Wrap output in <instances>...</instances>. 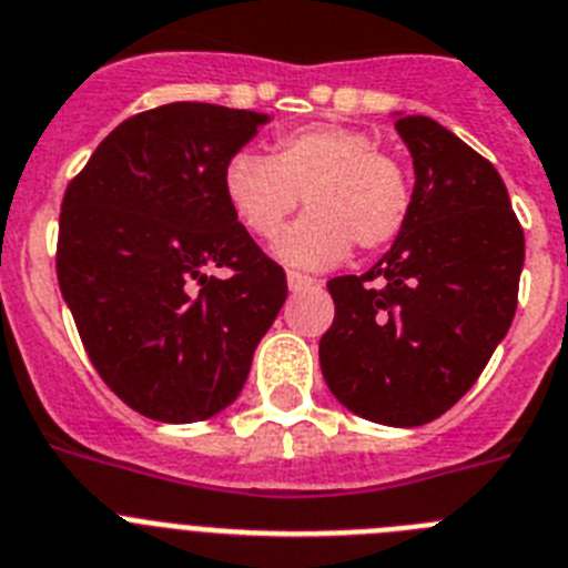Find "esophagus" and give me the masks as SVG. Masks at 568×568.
Instances as JSON below:
<instances>
[{
  "instance_id": "1",
  "label": "esophagus",
  "mask_w": 568,
  "mask_h": 568,
  "mask_svg": "<svg viewBox=\"0 0 568 568\" xmlns=\"http://www.w3.org/2000/svg\"><path fill=\"white\" fill-rule=\"evenodd\" d=\"M320 285V280L305 277V274H297V271H288V288L291 291H303V288H314Z\"/></svg>"
}]
</instances>
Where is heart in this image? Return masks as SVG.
I'll return each instance as SVG.
<instances>
[{"label":"heart","instance_id":"b5f03b06","mask_svg":"<svg viewBox=\"0 0 568 568\" xmlns=\"http://www.w3.org/2000/svg\"><path fill=\"white\" fill-rule=\"evenodd\" d=\"M300 196L308 214L291 225L277 254L297 268H328L359 251H383L403 234L414 205L408 168L359 128L303 125L271 140L265 156H231L223 200L256 240L277 236Z\"/></svg>","mask_w":568,"mask_h":568}]
</instances>
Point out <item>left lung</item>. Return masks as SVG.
I'll return each mask as SVG.
<instances>
[{"label":"left lung","instance_id":"1","mask_svg":"<svg viewBox=\"0 0 568 568\" xmlns=\"http://www.w3.org/2000/svg\"><path fill=\"white\" fill-rule=\"evenodd\" d=\"M394 128L417 176L412 216L372 271L328 280L320 368L345 408L408 428L455 406L506 337L526 240L486 156L428 116Z\"/></svg>","mask_w":568,"mask_h":568}]
</instances>
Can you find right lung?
<instances>
[{"label": "right lung", "mask_w": 568, "mask_h": 568, "mask_svg": "<svg viewBox=\"0 0 568 568\" xmlns=\"http://www.w3.org/2000/svg\"><path fill=\"white\" fill-rule=\"evenodd\" d=\"M263 122L209 102L151 108L113 128L62 196V297L93 368L151 420L231 406L285 303V271L223 200L225 162Z\"/></svg>", "instance_id": "add662e5"}]
</instances>
